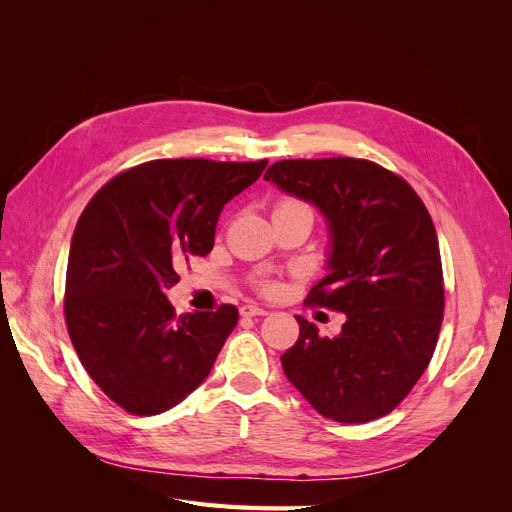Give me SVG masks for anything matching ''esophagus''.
<instances>
[{
	"label": "esophagus",
	"mask_w": 512,
	"mask_h": 512,
	"mask_svg": "<svg viewBox=\"0 0 512 512\" xmlns=\"http://www.w3.org/2000/svg\"><path fill=\"white\" fill-rule=\"evenodd\" d=\"M241 316H245V318H252V316H267V309H262V307H258V305H243L241 309Z\"/></svg>",
	"instance_id": "1"
}]
</instances>
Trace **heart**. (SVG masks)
I'll return each mask as SVG.
<instances>
[{
  "label": "heart",
  "instance_id": "1",
  "mask_svg": "<svg viewBox=\"0 0 512 512\" xmlns=\"http://www.w3.org/2000/svg\"><path fill=\"white\" fill-rule=\"evenodd\" d=\"M284 205H303V203H299V200H294V198H282L280 203H277L275 207H284ZM256 288L265 294V297H277V294H280V290H282V286H280V282L277 280H273V277H267V275H262V277H256Z\"/></svg>",
  "mask_w": 512,
  "mask_h": 512
}]
</instances>
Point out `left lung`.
Listing matches in <instances>:
<instances>
[{
  "mask_svg": "<svg viewBox=\"0 0 512 512\" xmlns=\"http://www.w3.org/2000/svg\"><path fill=\"white\" fill-rule=\"evenodd\" d=\"M265 179L329 220L331 271L305 305L348 318L329 339L297 316L286 376L331 421H376L408 397L438 344L444 277L431 215L406 179L371 160H282Z\"/></svg>",
  "mask_w": 512,
  "mask_h": 512,
  "instance_id": "8db88e82",
  "label": "left lung"
}]
</instances>
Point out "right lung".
I'll return each mask as SVG.
<instances>
[{
  "mask_svg": "<svg viewBox=\"0 0 512 512\" xmlns=\"http://www.w3.org/2000/svg\"><path fill=\"white\" fill-rule=\"evenodd\" d=\"M267 160H151L104 183L70 245L64 316L72 346L102 393L136 416L177 406L218 359L239 309L177 316L166 290L207 256L230 198Z\"/></svg>",
  "mask_w": 512,
  "mask_h": 512,
  "instance_id": "right-lung-1",
  "label": "right lung"
}]
</instances>
